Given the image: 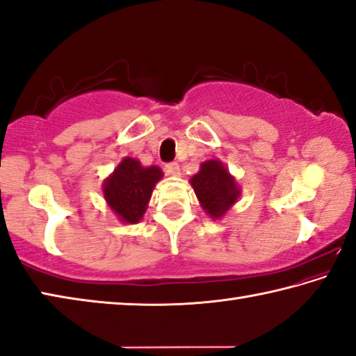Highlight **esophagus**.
<instances>
[{
    "mask_svg": "<svg viewBox=\"0 0 356 356\" xmlns=\"http://www.w3.org/2000/svg\"><path fill=\"white\" fill-rule=\"evenodd\" d=\"M165 170L168 174H170V176H179L180 174V168L177 163H168L165 166Z\"/></svg>",
    "mask_w": 356,
    "mask_h": 356,
    "instance_id": "34e87169",
    "label": "esophagus"
}]
</instances>
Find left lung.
I'll list each match as a JSON object with an SVG mask.
<instances>
[{
	"label": "left lung",
	"instance_id": "8db88e82",
	"mask_svg": "<svg viewBox=\"0 0 356 356\" xmlns=\"http://www.w3.org/2000/svg\"><path fill=\"white\" fill-rule=\"evenodd\" d=\"M190 182L202 209L212 218L225 215L237 201L240 193L236 180L218 160L204 161L201 171L193 176Z\"/></svg>",
	"mask_w": 356,
	"mask_h": 356
}]
</instances>
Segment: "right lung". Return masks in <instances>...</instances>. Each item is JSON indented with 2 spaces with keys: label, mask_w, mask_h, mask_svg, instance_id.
Returning <instances> with one entry per match:
<instances>
[{
  "label": "right lung",
  "mask_w": 356,
  "mask_h": 356,
  "mask_svg": "<svg viewBox=\"0 0 356 356\" xmlns=\"http://www.w3.org/2000/svg\"><path fill=\"white\" fill-rule=\"evenodd\" d=\"M163 176L159 166L143 168L135 159H124L104 185V195L114 213L125 222H138L146 212L155 184Z\"/></svg>",
  "instance_id": "obj_1"
}]
</instances>
